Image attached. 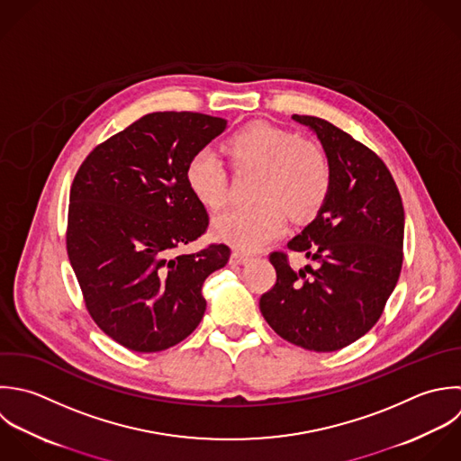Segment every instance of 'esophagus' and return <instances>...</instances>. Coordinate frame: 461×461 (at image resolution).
Returning <instances> with one entry per match:
<instances>
[{
	"label": "esophagus",
	"mask_w": 461,
	"mask_h": 461,
	"mask_svg": "<svg viewBox=\"0 0 461 461\" xmlns=\"http://www.w3.org/2000/svg\"><path fill=\"white\" fill-rule=\"evenodd\" d=\"M248 260H249V255L240 253V251H233L231 257H230V262H231L233 266H242V264H246Z\"/></svg>",
	"instance_id": "1"
}]
</instances>
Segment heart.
Listing matches in <instances>:
<instances>
[{"mask_svg":"<svg viewBox=\"0 0 461 461\" xmlns=\"http://www.w3.org/2000/svg\"><path fill=\"white\" fill-rule=\"evenodd\" d=\"M230 165L257 168L251 206L231 208L212 222L213 239L242 251H257L275 240L285 226V212L294 221L314 217L325 204L332 170L325 152L302 141L298 134L255 122L224 141ZM190 194L204 208L217 210L226 199V172L210 150L194 154L185 170Z\"/></svg>","mask_w":461,"mask_h":461,"instance_id":"heart-1","label":"heart"}]
</instances>
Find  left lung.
Instances as JSON below:
<instances>
[{
  "label": "left lung",
  "mask_w": 461,
  "mask_h": 461,
  "mask_svg": "<svg viewBox=\"0 0 461 461\" xmlns=\"http://www.w3.org/2000/svg\"><path fill=\"white\" fill-rule=\"evenodd\" d=\"M293 120L318 136L332 186L314 221L287 242L289 249L316 262V269L294 271L285 253H271L276 284L260 298V312L285 341L334 352L377 323L397 285L404 206L375 152L323 118L293 114Z\"/></svg>",
  "instance_id": "left-lung-1"
}]
</instances>
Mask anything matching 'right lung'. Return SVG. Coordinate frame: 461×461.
<instances>
[{
	"mask_svg": "<svg viewBox=\"0 0 461 461\" xmlns=\"http://www.w3.org/2000/svg\"><path fill=\"white\" fill-rule=\"evenodd\" d=\"M226 127L224 118L190 111L145 114L98 145L73 179L71 267L95 323L132 352L188 338L206 311L204 280L230 260L224 244L176 257L208 226L186 165Z\"/></svg>",
	"mask_w": 461,
	"mask_h": 461,
	"instance_id": "right-lung-1",
	"label": "right lung"
}]
</instances>
